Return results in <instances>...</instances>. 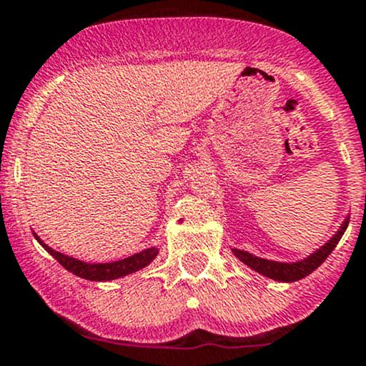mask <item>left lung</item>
Returning <instances> with one entry per match:
<instances>
[{
  "mask_svg": "<svg viewBox=\"0 0 366 366\" xmlns=\"http://www.w3.org/2000/svg\"><path fill=\"white\" fill-rule=\"evenodd\" d=\"M349 219H345L344 224L340 226V229L322 245L321 249H317L314 254H310L309 257L302 261H296V263H279V261H270V259H263V257L252 256V254L240 251V249H233V254L242 261V263L247 264L249 268L256 270L257 274L270 277L274 280H280V282H295V280L303 279L309 274H312L317 267H321L322 261L332 254L333 249L337 247L338 240L342 238L345 229H347Z\"/></svg>",
  "mask_w": 366,
  "mask_h": 366,
  "instance_id": "1",
  "label": "left lung"
}]
</instances>
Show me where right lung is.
Instances as JSON below:
<instances>
[{
  "label": "right lung",
  "instance_id": "1",
  "mask_svg": "<svg viewBox=\"0 0 366 366\" xmlns=\"http://www.w3.org/2000/svg\"><path fill=\"white\" fill-rule=\"evenodd\" d=\"M38 242H40L41 247L45 249L51 256L57 259V263L63 264L68 272H71L73 275L82 277V279L87 280H96V282H102V280H114L119 279V277H124L133 274V272L142 270V268L147 267L149 263L157 256V247L145 249V251L133 254V256L124 257V259L112 261V263H84V261L75 259V257L64 256V254L54 251V249L49 247L47 244L38 238V234H34Z\"/></svg>",
  "mask_w": 366,
  "mask_h": 366
}]
</instances>
